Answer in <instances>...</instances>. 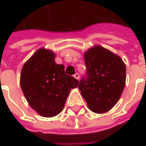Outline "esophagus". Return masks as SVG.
Listing matches in <instances>:
<instances>
[{
  "mask_svg": "<svg viewBox=\"0 0 146 146\" xmlns=\"http://www.w3.org/2000/svg\"><path fill=\"white\" fill-rule=\"evenodd\" d=\"M74 77L76 78V80H79V79H80V74H79V73H76V74L74 75Z\"/></svg>",
  "mask_w": 146,
  "mask_h": 146,
  "instance_id": "34e87169",
  "label": "esophagus"
}]
</instances>
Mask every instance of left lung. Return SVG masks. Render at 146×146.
Here are the masks:
<instances>
[{"label": "left lung", "mask_w": 146, "mask_h": 146, "mask_svg": "<svg viewBox=\"0 0 146 146\" xmlns=\"http://www.w3.org/2000/svg\"><path fill=\"white\" fill-rule=\"evenodd\" d=\"M87 76L81 79L79 89L88 107L97 114L111 110L118 102L126 82V66L119 56L101 45L84 53Z\"/></svg>", "instance_id": "8db88e82"}]
</instances>
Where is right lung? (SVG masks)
Listing matches in <instances>:
<instances>
[{
	"label": "right lung",
	"mask_w": 146,
	"mask_h": 146,
	"mask_svg": "<svg viewBox=\"0 0 146 146\" xmlns=\"http://www.w3.org/2000/svg\"><path fill=\"white\" fill-rule=\"evenodd\" d=\"M79 81L65 73L63 65L55 62L52 50L40 48L26 62L20 75V86L28 104L43 117H53L63 110L70 90Z\"/></svg>",
	"instance_id": "right-lung-1"
}]
</instances>
